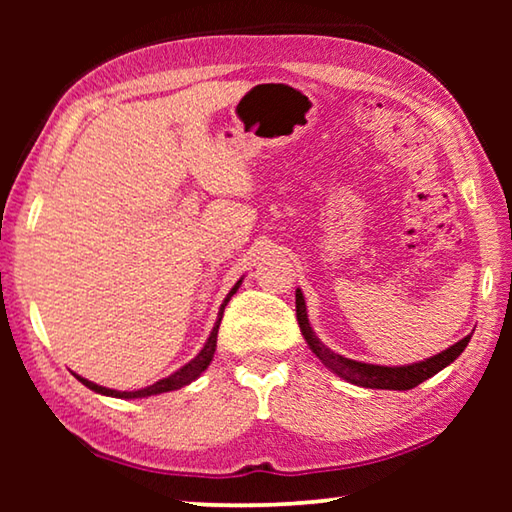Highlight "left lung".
<instances>
[{
    "instance_id": "8db88e82",
    "label": "left lung",
    "mask_w": 512,
    "mask_h": 512,
    "mask_svg": "<svg viewBox=\"0 0 512 512\" xmlns=\"http://www.w3.org/2000/svg\"><path fill=\"white\" fill-rule=\"evenodd\" d=\"M296 318L300 325V332L305 336L307 345L311 348V352L325 363V366L336 372L341 379L350 381V384H357L363 388H384V391H411L418 384H422L424 379H429L440 372L443 368H447L458 354H461L467 343H470L472 336H465L463 341H458L452 348H447L445 352L436 354L427 361L413 363V366H375V363H361L343 357V354H336L318 341V336L314 334V329L309 327V318H307V305L305 298H302L300 289L296 291Z\"/></svg>"
}]
</instances>
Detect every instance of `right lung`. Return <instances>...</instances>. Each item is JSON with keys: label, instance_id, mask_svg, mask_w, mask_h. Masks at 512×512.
Segmentation results:
<instances>
[{"label": "right lung", "instance_id": "right-lung-1", "mask_svg": "<svg viewBox=\"0 0 512 512\" xmlns=\"http://www.w3.org/2000/svg\"><path fill=\"white\" fill-rule=\"evenodd\" d=\"M239 284H241V280L235 284V287H232V291L228 293V298L223 300L221 311H219V318H216V325H214V329H212L210 339H207V343L203 345V350L198 352L192 361L185 363L183 368L173 372V375L164 377V379H160V381H155V384L149 386V388H142V391H133V393H131V391H124V393H121V391H112V388H103V386H99V384H92V381L83 379V377H79V375H76V379H79L81 384L88 386L90 391H94V393L110 395V397H124V400H135V397H149V395H158V393L178 391V388L192 384V381L201 377V372L207 370V366H210V361H212V357H214V350H216V334H219V325H221V318H223V309H225V305H228V302H230V298L237 293Z\"/></svg>", "mask_w": 512, "mask_h": 512}]
</instances>
